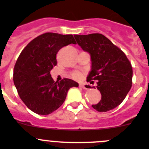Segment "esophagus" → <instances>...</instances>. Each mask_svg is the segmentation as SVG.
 Instances as JSON below:
<instances>
[{"label": "esophagus", "instance_id": "obj_1", "mask_svg": "<svg viewBox=\"0 0 149 149\" xmlns=\"http://www.w3.org/2000/svg\"><path fill=\"white\" fill-rule=\"evenodd\" d=\"M80 87H82L84 89H88V86L85 84H80Z\"/></svg>", "mask_w": 149, "mask_h": 149}]
</instances>
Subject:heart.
Segmentation results:
<instances>
[{
  "mask_svg": "<svg viewBox=\"0 0 149 149\" xmlns=\"http://www.w3.org/2000/svg\"><path fill=\"white\" fill-rule=\"evenodd\" d=\"M73 76H74L75 78H79L80 76H81V74L79 72H76L75 73H73Z\"/></svg>",
  "mask_w": 149,
  "mask_h": 149,
  "instance_id": "obj_1",
  "label": "heart"
}]
</instances>
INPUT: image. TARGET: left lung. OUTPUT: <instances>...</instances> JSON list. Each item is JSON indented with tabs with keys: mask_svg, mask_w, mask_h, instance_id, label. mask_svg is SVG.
<instances>
[{
	"mask_svg": "<svg viewBox=\"0 0 149 149\" xmlns=\"http://www.w3.org/2000/svg\"><path fill=\"white\" fill-rule=\"evenodd\" d=\"M74 37L79 46L91 55V70L87 81L97 80V88L101 94V100L92 107L100 112L113 109L122 103L132 86L133 69L130 61L101 33Z\"/></svg>",
	"mask_w": 149,
	"mask_h": 149,
	"instance_id": "left-lung-1",
	"label": "left lung"
}]
</instances>
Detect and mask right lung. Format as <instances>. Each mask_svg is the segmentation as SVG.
<instances>
[{"label":"right lung","mask_w":149,"mask_h":149,"mask_svg":"<svg viewBox=\"0 0 149 149\" xmlns=\"http://www.w3.org/2000/svg\"><path fill=\"white\" fill-rule=\"evenodd\" d=\"M76 44L72 34L45 33L32 40L22 51L13 70V82L21 100L39 115H49L63 104L70 88L79 84L70 79L55 82L50 71L56 55L69 44Z\"/></svg>","instance_id":"1"}]
</instances>
